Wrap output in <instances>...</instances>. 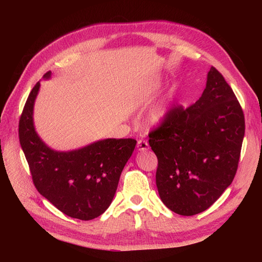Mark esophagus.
I'll return each instance as SVG.
<instances>
[{
    "label": "esophagus",
    "mask_w": 262,
    "mask_h": 262,
    "mask_svg": "<svg viewBox=\"0 0 262 262\" xmlns=\"http://www.w3.org/2000/svg\"><path fill=\"white\" fill-rule=\"evenodd\" d=\"M137 148L140 152H144V150L148 149V143L147 141L145 140H139L138 141V144H137Z\"/></svg>",
    "instance_id": "1"
}]
</instances>
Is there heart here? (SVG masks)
I'll return each mask as SVG.
<instances>
[{
    "instance_id": "b5f03b06",
    "label": "heart",
    "mask_w": 262,
    "mask_h": 262,
    "mask_svg": "<svg viewBox=\"0 0 262 262\" xmlns=\"http://www.w3.org/2000/svg\"><path fill=\"white\" fill-rule=\"evenodd\" d=\"M158 90L157 82H146L140 91L138 97V104L140 106H146L153 100L154 95ZM170 116V99L166 98L157 102L155 106L149 109L146 120L150 125H162Z\"/></svg>"
}]
</instances>
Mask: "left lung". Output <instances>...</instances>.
Instances as JSON below:
<instances>
[{"label": "left lung", "mask_w": 262, "mask_h": 262, "mask_svg": "<svg viewBox=\"0 0 262 262\" xmlns=\"http://www.w3.org/2000/svg\"><path fill=\"white\" fill-rule=\"evenodd\" d=\"M244 136L239 102L212 67L195 104L172 108L167 121L148 134L158 160V194L166 207L185 216L209 209L232 184Z\"/></svg>", "instance_id": "left-lung-1"}]
</instances>
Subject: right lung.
<instances>
[{
  "label": "right lung",
  "instance_id": "1",
  "mask_svg": "<svg viewBox=\"0 0 262 262\" xmlns=\"http://www.w3.org/2000/svg\"><path fill=\"white\" fill-rule=\"evenodd\" d=\"M51 75L47 72L43 80H50ZM39 90L40 82L29 94L18 129L34 184L39 193L66 215L93 220L109 208L137 141L104 139L66 152L49 147L38 136L34 123Z\"/></svg>",
  "mask_w": 262,
  "mask_h": 262
}]
</instances>
